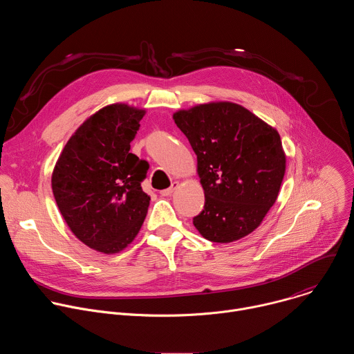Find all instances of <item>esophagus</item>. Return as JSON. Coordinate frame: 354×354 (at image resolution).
<instances>
[{"label": "esophagus", "instance_id": "1", "mask_svg": "<svg viewBox=\"0 0 354 354\" xmlns=\"http://www.w3.org/2000/svg\"><path fill=\"white\" fill-rule=\"evenodd\" d=\"M178 186H179V182H172V185H171V187H168V189H164V190H161L160 193L162 194V196H171L176 189H178Z\"/></svg>", "mask_w": 354, "mask_h": 354}]
</instances>
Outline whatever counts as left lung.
Wrapping results in <instances>:
<instances>
[{"label": "left lung", "mask_w": 354, "mask_h": 354, "mask_svg": "<svg viewBox=\"0 0 354 354\" xmlns=\"http://www.w3.org/2000/svg\"><path fill=\"white\" fill-rule=\"evenodd\" d=\"M174 120L197 156L205 190L196 230L218 243L255 231L276 203L286 172L277 130L227 100L178 111Z\"/></svg>", "instance_id": "left-lung-1"}]
</instances>
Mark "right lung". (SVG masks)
I'll use <instances>...</instances> for the list:
<instances>
[{
	"mask_svg": "<svg viewBox=\"0 0 354 354\" xmlns=\"http://www.w3.org/2000/svg\"><path fill=\"white\" fill-rule=\"evenodd\" d=\"M145 109L112 104L70 137L52 174L59 210L86 246L113 255L137 236L149 206L148 162L130 153Z\"/></svg>",
	"mask_w": 354,
	"mask_h": 354,
	"instance_id": "1",
	"label": "right lung"
}]
</instances>
